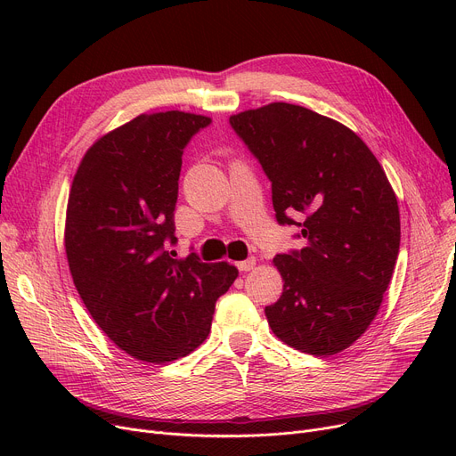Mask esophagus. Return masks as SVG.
Instances as JSON below:
<instances>
[{"mask_svg":"<svg viewBox=\"0 0 456 456\" xmlns=\"http://www.w3.org/2000/svg\"><path fill=\"white\" fill-rule=\"evenodd\" d=\"M255 265H256V258H255V256H249V258H246V260L236 262V268L240 270V272H249V270L255 268Z\"/></svg>","mask_w":456,"mask_h":456,"instance_id":"1","label":"esophagus"}]
</instances>
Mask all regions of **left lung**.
Segmentation results:
<instances>
[{"mask_svg":"<svg viewBox=\"0 0 456 456\" xmlns=\"http://www.w3.org/2000/svg\"><path fill=\"white\" fill-rule=\"evenodd\" d=\"M229 124L272 183L277 222L306 240L273 258L284 286L268 323L303 353H340L373 322L395 268L401 224L387 174L351 129L299 105L270 103Z\"/></svg>","mask_w":456,"mask_h":456,"instance_id":"left-lung-1","label":"left lung"}]
</instances>
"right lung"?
Returning <instances> with one entry per match:
<instances>
[{
	"label": "right lung",
	"mask_w": 456,
	"mask_h": 456,
	"mask_svg": "<svg viewBox=\"0 0 456 456\" xmlns=\"http://www.w3.org/2000/svg\"><path fill=\"white\" fill-rule=\"evenodd\" d=\"M210 118L140 114L85 153L71 183L64 246L100 329L143 362L177 361L205 342L216 301L238 277L227 262L174 258L183 150Z\"/></svg>",
	"instance_id": "1"
}]
</instances>
